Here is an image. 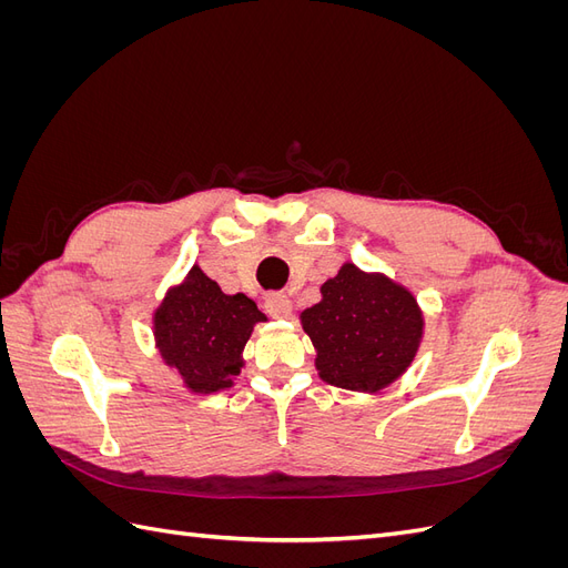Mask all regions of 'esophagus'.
<instances>
[{"label":"esophagus","mask_w":568,"mask_h":568,"mask_svg":"<svg viewBox=\"0 0 568 568\" xmlns=\"http://www.w3.org/2000/svg\"><path fill=\"white\" fill-rule=\"evenodd\" d=\"M265 311H267L272 317L284 320V317L291 315V298L284 296V294H270V296L265 298Z\"/></svg>","instance_id":"obj_1"}]
</instances>
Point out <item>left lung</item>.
Listing matches in <instances>:
<instances>
[{
  "label": "left lung",
  "instance_id": "obj_1",
  "mask_svg": "<svg viewBox=\"0 0 568 568\" xmlns=\"http://www.w3.org/2000/svg\"><path fill=\"white\" fill-rule=\"evenodd\" d=\"M317 351L320 376L332 386L374 393L409 367L424 320L415 296L384 274L346 263L322 284V301L301 313Z\"/></svg>",
  "mask_w": 568,
  "mask_h": 568
}]
</instances>
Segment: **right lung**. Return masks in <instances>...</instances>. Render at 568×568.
Returning <instances> with one entry per match:
<instances>
[{
	"mask_svg": "<svg viewBox=\"0 0 568 568\" xmlns=\"http://www.w3.org/2000/svg\"><path fill=\"white\" fill-rule=\"evenodd\" d=\"M263 320L248 296L222 294L217 282L194 265L159 305L153 336L165 365L182 374L186 388L215 393L234 384L246 341Z\"/></svg>",
	"mask_w": 568,
	"mask_h": 568,
	"instance_id": "obj_1",
	"label": "right lung"
}]
</instances>
